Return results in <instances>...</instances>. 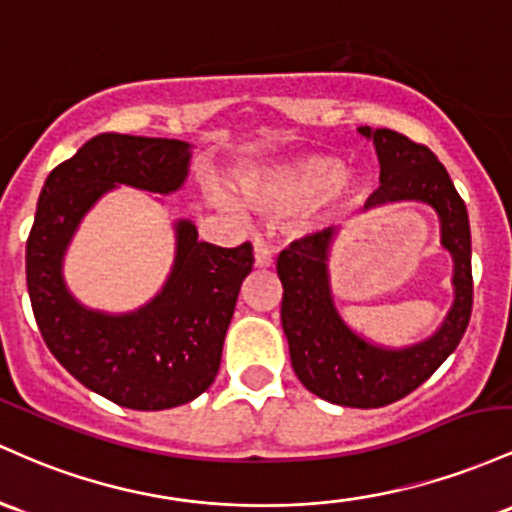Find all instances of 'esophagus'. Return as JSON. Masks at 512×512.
I'll return each mask as SVG.
<instances>
[{"label": "esophagus", "instance_id": "1", "mask_svg": "<svg viewBox=\"0 0 512 512\" xmlns=\"http://www.w3.org/2000/svg\"><path fill=\"white\" fill-rule=\"evenodd\" d=\"M254 263H256V268H271V263H273L271 249H268L261 239H256V244H254Z\"/></svg>", "mask_w": 512, "mask_h": 512}]
</instances>
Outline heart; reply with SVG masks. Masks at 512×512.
Wrapping results in <instances>:
<instances>
[{
	"label": "heart",
	"mask_w": 512,
	"mask_h": 512,
	"mask_svg": "<svg viewBox=\"0 0 512 512\" xmlns=\"http://www.w3.org/2000/svg\"><path fill=\"white\" fill-rule=\"evenodd\" d=\"M246 203L266 215H290L309 208L329 193V198H358L365 193V181L358 174L343 171V164L331 154H300L287 162L246 171L237 179ZM212 203L225 212H237V203L225 191L212 193Z\"/></svg>",
	"instance_id": "b5f03b06"
}]
</instances>
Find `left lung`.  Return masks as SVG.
Returning a JSON list of instances; mask_svg holds the SVG:
<instances>
[{
  "label": "left lung",
  "mask_w": 512,
  "mask_h": 512,
  "mask_svg": "<svg viewBox=\"0 0 512 512\" xmlns=\"http://www.w3.org/2000/svg\"><path fill=\"white\" fill-rule=\"evenodd\" d=\"M377 149L380 183L365 210L423 203L440 222V246L452 258V307L438 331L413 346L367 341L346 324L331 290V246L336 229L292 241L278 256L283 283V331L292 370L319 399L350 409H380L404 399L459 346L472 317V232L467 205L445 166L428 147L387 128H358Z\"/></svg>",
  "instance_id": "left-lung-1"
}]
</instances>
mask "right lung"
Listing matches in <instances>:
<instances>
[{"instance_id":"add662e5","label":"right lung","mask_w":512,"mask_h":512,"mask_svg":"<svg viewBox=\"0 0 512 512\" xmlns=\"http://www.w3.org/2000/svg\"><path fill=\"white\" fill-rule=\"evenodd\" d=\"M191 149L166 137H91L50 171L26 241L28 297L45 346L74 380L125 409H174L215 382L254 249L249 241L234 249L208 244L191 220H176L174 266L162 290L123 314L84 307L72 295L65 254L86 212L113 188L179 191Z\"/></svg>"}]
</instances>
